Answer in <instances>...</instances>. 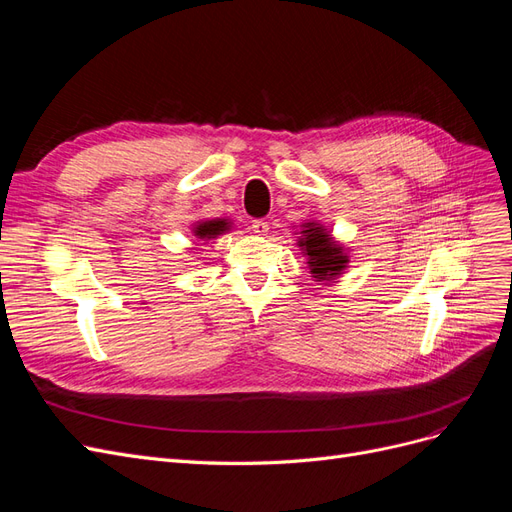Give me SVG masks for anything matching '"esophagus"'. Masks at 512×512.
Masks as SVG:
<instances>
[{
  "instance_id": "1",
  "label": "esophagus",
  "mask_w": 512,
  "mask_h": 512,
  "mask_svg": "<svg viewBox=\"0 0 512 512\" xmlns=\"http://www.w3.org/2000/svg\"><path fill=\"white\" fill-rule=\"evenodd\" d=\"M252 230L256 232L258 237H265L267 232H269V222H265V220H254V222H252Z\"/></svg>"
}]
</instances>
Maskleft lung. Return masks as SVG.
<instances>
[{"mask_svg": "<svg viewBox=\"0 0 512 512\" xmlns=\"http://www.w3.org/2000/svg\"><path fill=\"white\" fill-rule=\"evenodd\" d=\"M303 239H299V247L307 256V265L318 282H331L342 275L348 265V256L344 247H339L327 228L307 222L301 230Z\"/></svg>", "mask_w": 512, "mask_h": 512, "instance_id": "left-lung-1", "label": "left lung"}]
</instances>
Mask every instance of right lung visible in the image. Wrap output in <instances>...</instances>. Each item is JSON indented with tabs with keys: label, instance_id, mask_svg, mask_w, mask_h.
I'll use <instances>...</instances> for the list:
<instances>
[{
	"label": "right lung",
	"instance_id": "obj_1",
	"mask_svg": "<svg viewBox=\"0 0 512 512\" xmlns=\"http://www.w3.org/2000/svg\"><path fill=\"white\" fill-rule=\"evenodd\" d=\"M230 228V222L228 220H207V222H198L194 226V237L196 239H203V241H209V239H215L218 235H222V232H226Z\"/></svg>",
	"mask_w": 512,
	"mask_h": 512
}]
</instances>
